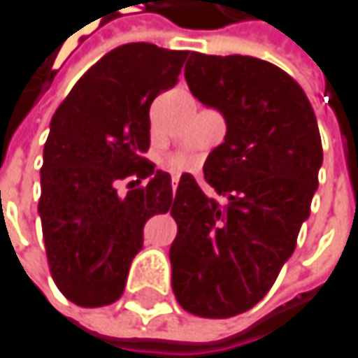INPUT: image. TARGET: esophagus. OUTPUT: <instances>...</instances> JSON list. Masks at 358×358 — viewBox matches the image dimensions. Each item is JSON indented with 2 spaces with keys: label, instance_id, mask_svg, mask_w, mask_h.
<instances>
[{
  "label": "esophagus",
  "instance_id": "esophagus-1",
  "mask_svg": "<svg viewBox=\"0 0 358 358\" xmlns=\"http://www.w3.org/2000/svg\"><path fill=\"white\" fill-rule=\"evenodd\" d=\"M176 184H178V176H174V178H172V186H174V188H176Z\"/></svg>",
  "mask_w": 358,
  "mask_h": 358
}]
</instances>
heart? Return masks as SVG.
Wrapping results in <instances>:
<instances>
[{
    "label": "heart",
    "mask_w": 358,
    "mask_h": 358,
    "mask_svg": "<svg viewBox=\"0 0 358 358\" xmlns=\"http://www.w3.org/2000/svg\"><path fill=\"white\" fill-rule=\"evenodd\" d=\"M199 166V162L194 157H188V155H178L172 159V168L178 170V172H184V170H194Z\"/></svg>",
    "instance_id": "1"
}]
</instances>
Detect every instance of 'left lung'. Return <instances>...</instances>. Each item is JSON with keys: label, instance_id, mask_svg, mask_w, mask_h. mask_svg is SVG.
Wrapping results in <instances>:
<instances>
[{"label": "left lung", "instance_id": "obj_1", "mask_svg": "<svg viewBox=\"0 0 358 358\" xmlns=\"http://www.w3.org/2000/svg\"><path fill=\"white\" fill-rule=\"evenodd\" d=\"M184 78L226 120L224 143L203 166L226 201L182 174L172 205V290L188 313L226 320L255 307L294 252L320 184L322 138L305 91L269 62L192 51Z\"/></svg>", "mask_w": 358, "mask_h": 358}]
</instances>
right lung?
<instances>
[{"instance_id": "add662e5", "label": "right lung", "mask_w": 358, "mask_h": 358, "mask_svg": "<svg viewBox=\"0 0 358 358\" xmlns=\"http://www.w3.org/2000/svg\"><path fill=\"white\" fill-rule=\"evenodd\" d=\"M186 57L188 51L151 43L115 47L51 117L38 215L53 282L78 307H103L122 296L147 220L172 207L170 174L143 155L149 108L176 85ZM130 176L148 184L122 197L115 184Z\"/></svg>"}]
</instances>
